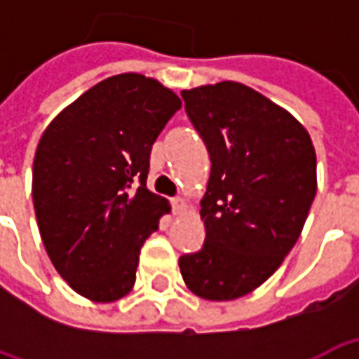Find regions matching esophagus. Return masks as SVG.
<instances>
[{"label": "esophagus", "instance_id": "obj_1", "mask_svg": "<svg viewBox=\"0 0 359 359\" xmlns=\"http://www.w3.org/2000/svg\"><path fill=\"white\" fill-rule=\"evenodd\" d=\"M172 211H175L177 215H182V213H187V211H188L187 200H182V198H175V200H172Z\"/></svg>", "mask_w": 359, "mask_h": 359}]
</instances>
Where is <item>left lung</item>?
<instances>
[{
	"mask_svg": "<svg viewBox=\"0 0 359 359\" xmlns=\"http://www.w3.org/2000/svg\"><path fill=\"white\" fill-rule=\"evenodd\" d=\"M180 95L211 159L205 242L180 257V275L203 300H234L264 285L298 241L317 192L316 148L298 118L246 84Z\"/></svg>",
	"mask_w": 359,
	"mask_h": 359,
	"instance_id": "1",
	"label": "left lung"
}]
</instances>
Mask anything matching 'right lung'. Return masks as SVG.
<instances>
[{"label":"right lung","instance_id":"1","mask_svg":"<svg viewBox=\"0 0 359 359\" xmlns=\"http://www.w3.org/2000/svg\"><path fill=\"white\" fill-rule=\"evenodd\" d=\"M180 97L138 73L86 90L43 130L32 165L36 221L51 264L100 304L133 290L140 248L169 202L146 187L151 146Z\"/></svg>","mask_w":359,"mask_h":359}]
</instances>
